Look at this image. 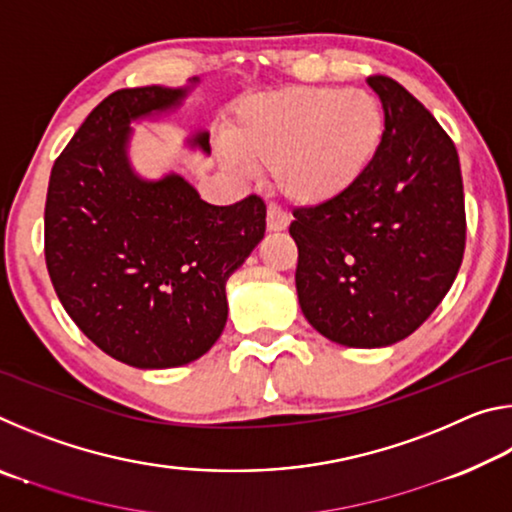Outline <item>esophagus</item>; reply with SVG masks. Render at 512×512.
I'll return each mask as SVG.
<instances>
[{"mask_svg": "<svg viewBox=\"0 0 512 512\" xmlns=\"http://www.w3.org/2000/svg\"><path fill=\"white\" fill-rule=\"evenodd\" d=\"M289 225V214L277 205H268L266 212V228L271 232H280Z\"/></svg>", "mask_w": 512, "mask_h": 512, "instance_id": "34e87169", "label": "esophagus"}]
</instances>
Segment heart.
<instances>
[{"instance_id": "1", "label": "heart", "mask_w": 512, "mask_h": 512, "mask_svg": "<svg viewBox=\"0 0 512 512\" xmlns=\"http://www.w3.org/2000/svg\"><path fill=\"white\" fill-rule=\"evenodd\" d=\"M384 115L361 90L289 88L239 108L230 144L298 205H323L359 183L375 160Z\"/></svg>"}]
</instances>
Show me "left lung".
<instances>
[{
	"label": "left lung",
	"instance_id": "left-lung-1",
	"mask_svg": "<svg viewBox=\"0 0 512 512\" xmlns=\"http://www.w3.org/2000/svg\"><path fill=\"white\" fill-rule=\"evenodd\" d=\"M368 85L384 106L375 160L348 194L296 207L300 309L325 339L384 348L413 334L447 296L465 253L456 146L388 76Z\"/></svg>",
	"mask_w": 512,
	"mask_h": 512
}]
</instances>
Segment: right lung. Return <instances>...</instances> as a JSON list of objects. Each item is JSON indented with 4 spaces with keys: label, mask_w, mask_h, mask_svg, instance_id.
Returning a JSON list of instances; mask_svg holds the SVG:
<instances>
[{
    "label": "right lung",
    "mask_w": 512,
    "mask_h": 512,
    "mask_svg": "<svg viewBox=\"0 0 512 512\" xmlns=\"http://www.w3.org/2000/svg\"><path fill=\"white\" fill-rule=\"evenodd\" d=\"M187 92H112L58 155L47 189L45 259L58 300L97 348L146 370L212 348L228 320L225 282L266 232L255 194L210 205L178 173L133 171L131 121L180 106ZM192 146L210 153V135Z\"/></svg>",
    "instance_id": "obj_1"
}]
</instances>
